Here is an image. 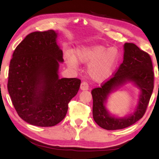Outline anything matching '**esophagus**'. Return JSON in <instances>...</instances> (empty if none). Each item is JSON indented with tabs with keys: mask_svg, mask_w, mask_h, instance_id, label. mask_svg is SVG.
Returning a JSON list of instances; mask_svg holds the SVG:
<instances>
[{
	"mask_svg": "<svg viewBox=\"0 0 159 159\" xmlns=\"http://www.w3.org/2000/svg\"><path fill=\"white\" fill-rule=\"evenodd\" d=\"M88 88H89V86L86 82H82L80 84V90H88Z\"/></svg>",
	"mask_w": 159,
	"mask_h": 159,
	"instance_id": "obj_1",
	"label": "esophagus"
}]
</instances>
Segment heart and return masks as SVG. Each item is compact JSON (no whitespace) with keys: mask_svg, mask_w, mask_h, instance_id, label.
<instances>
[{"mask_svg":"<svg viewBox=\"0 0 159 159\" xmlns=\"http://www.w3.org/2000/svg\"><path fill=\"white\" fill-rule=\"evenodd\" d=\"M75 56L66 52L65 57L69 66L76 68L78 61L88 64V74L96 82L109 79L114 72L118 60V50L101 45L80 46L75 49Z\"/></svg>","mask_w":159,"mask_h":159,"instance_id":"heart-1","label":"heart"}]
</instances>
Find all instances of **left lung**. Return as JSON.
Wrapping results in <instances>:
<instances>
[{
  "mask_svg": "<svg viewBox=\"0 0 159 159\" xmlns=\"http://www.w3.org/2000/svg\"><path fill=\"white\" fill-rule=\"evenodd\" d=\"M123 50V61L116 73L100 88L91 92L94 120L99 126L108 130L127 128L142 118L154 89V72L149 54L130 43L124 44ZM127 83H131L140 90L138 104L129 115L118 117L107 109V100L111 93Z\"/></svg>",
  "mask_w": 159,
  "mask_h": 159,
  "instance_id": "left-lung-1",
  "label": "left lung"
}]
</instances>
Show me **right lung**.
<instances>
[{
    "instance_id": "right-lung-1",
    "label": "right lung",
    "mask_w": 159,
    "mask_h": 159,
    "mask_svg": "<svg viewBox=\"0 0 159 159\" xmlns=\"http://www.w3.org/2000/svg\"><path fill=\"white\" fill-rule=\"evenodd\" d=\"M54 30L32 32L13 52L7 90L20 117L29 124L51 127L62 120L80 80L59 77L63 52Z\"/></svg>"
}]
</instances>
